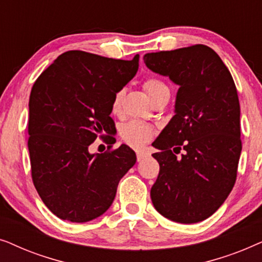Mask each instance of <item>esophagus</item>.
Here are the masks:
<instances>
[{
  "instance_id": "esophagus-1",
  "label": "esophagus",
  "mask_w": 262,
  "mask_h": 262,
  "mask_svg": "<svg viewBox=\"0 0 262 262\" xmlns=\"http://www.w3.org/2000/svg\"><path fill=\"white\" fill-rule=\"evenodd\" d=\"M148 156H149L148 151H144V150H138V151H137V161H138V162H141V161L146 159Z\"/></svg>"
}]
</instances>
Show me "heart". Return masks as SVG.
Returning <instances> with one entry per match:
<instances>
[{
    "mask_svg": "<svg viewBox=\"0 0 262 262\" xmlns=\"http://www.w3.org/2000/svg\"><path fill=\"white\" fill-rule=\"evenodd\" d=\"M144 88L148 93L152 102L162 96H169L170 92L168 85L163 81L159 78H148L144 82ZM124 98V91L119 89L113 94L112 102H111V108L113 113H118L120 110L121 101ZM119 134L121 138L124 139L127 144L132 146H142L148 143L155 135V128L150 124H146L141 120H130L123 124L119 128Z\"/></svg>",
    "mask_w": 262,
    "mask_h": 262,
    "instance_id": "heart-1",
    "label": "heart"
}]
</instances>
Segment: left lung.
Wrapping results in <instances>:
<instances>
[{"label": "left lung", "instance_id": "8db88e82", "mask_svg": "<svg viewBox=\"0 0 262 262\" xmlns=\"http://www.w3.org/2000/svg\"><path fill=\"white\" fill-rule=\"evenodd\" d=\"M145 66L179 85L175 116L152 145L160 173L150 196L155 209L178 223H198L216 212L236 181L239 102L230 71L206 45L146 53ZM186 151L180 159L172 154ZM178 154V152H177Z\"/></svg>", "mask_w": 262, "mask_h": 262}]
</instances>
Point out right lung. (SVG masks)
I'll return each instance as SVG.
<instances>
[{"label":"right lung","instance_id":"obj_1","mask_svg":"<svg viewBox=\"0 0 262 262\" xmlns=\"http://www.w3.org/2000/svg\"><path fill=\"white\" fill-rule=\"evenodd\" d=\"M138 60L139 55L123 60L75 50L57 57L34 82L28 103L32 179L60 220L84 223L105 213L135 166L136 154L125 144L103 154L88 148L113 130V94L135 77ZM107 141L113 143L110 136Z\"/></svg>","mask_w":262,"mask_h":262}]
</instances>
